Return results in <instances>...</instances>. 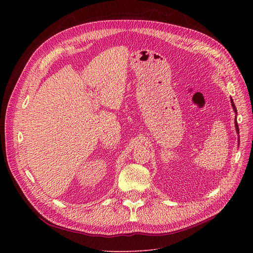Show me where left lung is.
I'll return each mask as SVG.
<instances>
[{
  "label": "left lung",
  "mask_w": 253,
  "mask_h": 253,
  "mask_svg": "<svg viewBox=\"0 0 253 253\" xmlns=\"http://www.w3.org/2000/svg\"><path fill=\"white\" fill-rule=\"evenodd\" d=\"M231 105H232V108H233L234 112L236 113V112H237V110H236V107H235V105H234V103H233V100H232V99H231ZM235 128H236V132H237V134H239V129H238V125H237L236 118H235Z\"/></svg>",
  "instance_id": "8db88e82"
}]
</instances>
